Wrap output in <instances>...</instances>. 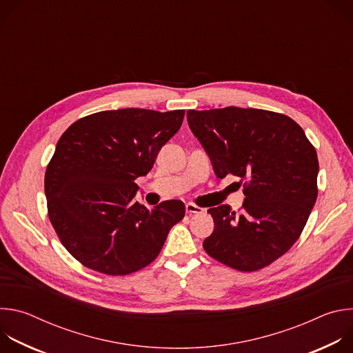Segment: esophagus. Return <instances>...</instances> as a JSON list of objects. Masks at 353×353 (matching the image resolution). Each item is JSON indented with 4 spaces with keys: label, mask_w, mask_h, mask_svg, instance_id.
I'll return each instance as SVG.
<instances>
[{
    "label": "esophagus",
    "mask_w": 353,
    "mask_h": 353,
    "mask_svg": "<svg viewBox=\"0 0 353 353\" xmlns=\"http://www.w3.org/2000/svg\"><path fill=\"white\" fill-rule=\"evenodd\" d=\"M185 212H187L188 215H192V214H203L204 210L201 208V207H198V205H195V204H192V203H188V204H185Z\"/></svg>",
    "instance_id": "esophagus-1"
}]
</instances>
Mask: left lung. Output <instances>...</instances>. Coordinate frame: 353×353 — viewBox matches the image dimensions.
<instances>
[{
	"label": "left lung",
	"instance_id": "8db88e82",
	"mask_svg": "<svg viewBox=\"0 0 353 353\" xmlns=\"http://www.w3.org/2000/svg\"><path fill=\"white\" fill-rule=\"evenodd\" d=\"M187 120L216 177H240L245 195L239 212L208 210L215 228L204 250L243 272L270 265L294 244L316 204L314 146L296 121L275 112L230 106L188 110Z\"/></svg>",
	"mask_w": 353,
	"mask_h": 353
}]
</instances>
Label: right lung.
<instances>
[{
	"mask_svg": "<svg viewBox=\"0 0 353 353\" xmlns=\"http://www.w3.org/2000/svg\"><path fill=\"white\" fill-rule=\"evenodd\" d=\"M183 119L184 110H106L79 119L61 135L44 176L47 211L82 265L128 275L159 256L185 207L169 199L146 208L134 199L135 179L152 169Z\"/></svg>",
	"mask_w": 353,
	"mask_h": 353,
	"instance_id": "obj_1",
	"label": "right lung"
}]
</instances>
